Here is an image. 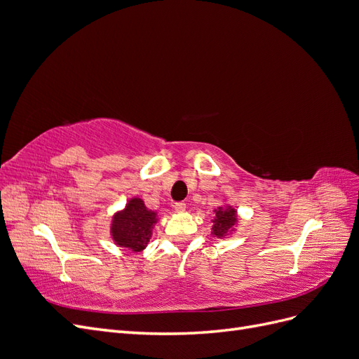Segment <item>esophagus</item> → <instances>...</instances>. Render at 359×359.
<instances>
[{
  "instance_id": "esophagus-1",
  "label": "esophagus",
  "mask_w": 359,
  "mask_h": 359,
  "mask_svg": "<svg viewBox=\"0 0 359 359\" xmlns=\"http://www.w3.org/2000/svg\"><path fill=\"white\" fill-rule=\"evenodd\" d=\"M173 208H175L177 212H184V211H186V203H184V202H175V205H173Z\"/></svg>"
}]
</instances>
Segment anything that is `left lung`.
I'll return each instance as SVG.
<instances>
[{"mask_svg": "<svg viewBox=\"0 0 359 359\" xmlns=\"http://www.w3.org/2000/svg\"><path fill=\"white\" fill-rule=\"evenodd\" d=\"M212 235L217 238H223L229 233L236 224V210L232 206H219L215 210V219L212 220Z\"/></svg>", "mask_w": 359, "mask_h": 359, "instance_id": "left-lung-1", "label": "left lung"}]
</instances>
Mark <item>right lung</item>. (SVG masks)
<instances>
[{"instance_id":"right-lung-1","label":"right lung","mask_w":359,"mask_h":359,"mask_svg":"<svg viewBox=\"0 0 359 359\" xmlns=\"http://www.w3.org/2000/svg\"><path fill=\"white\" fill-rule=\"evenodd\" d=\"M157 223V214L148 210L144 201L139 198L130 199L123 211L114 215L111 233L116 245L142 252L148 245L153 233V226Z\"/></svg>"}]
</instances>
